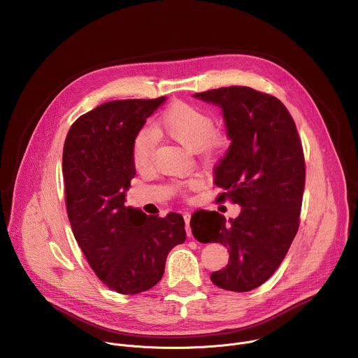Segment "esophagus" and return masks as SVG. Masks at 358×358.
<instances>
[{"label": "esophagus", "instance_id": "34e87169", "mask_svg": "<svg viewBox=\"0 0 358 358\" xmlns=\"http://www.w3.org/2000/svg\"><path fill=\"white\" fill-rule=\"evenodd\" d=\"M182 218H184V222H185V229H187V234L188 236H191V228H189V220H191V214L189 213H184L182 214Z\"/></svg>", "mask_w": 358, "mask_h": 358}]
</instances>
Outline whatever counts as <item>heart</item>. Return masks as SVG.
Wrapping results in <instances>:
<instances>
[{
    "instance_id": "heart-1",
    "label": "heart",
    "mask_w": 358,
    "mask_h": 358,
    "mask_svg": "<svg viewBox=\"0 0 358 358\" xmlns=\"http://www.w3.org/2000/svg\"><path fill=\"white\" fill-rule=\"evenodd\" d=\"M156 137H167L189 151H202L210 160L217 159L228 145V137L214 130L213 117L195 106L176 103L166 110L151 129ZM152 143L147 133H140L133 144V160L137 169L150 164Z\"/></svg>"
}]
</instances>
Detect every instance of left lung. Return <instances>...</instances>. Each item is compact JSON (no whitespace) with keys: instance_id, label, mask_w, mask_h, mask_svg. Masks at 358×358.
<instances>
[{"instance_id":"obj_1","label":"left lung","mask_w":358,"mask_h":358,"mask_svg":"<svg viewBox=\"0 0 358 358\" xmlns=\"http://www.w3.org/2000/svg\"><path fill=\"white\" fill-rule=\"evenodd\" d=\"M192 96L222 109L231 144L214 182L227 191L220 198L242 207L235 220L217 211L194 213L192 235L228 248V265L211 273L213 283L249 292L276 272L299 229L306 170L297 129L279 99L248 86Z\"/></svg>"}]
</instances>
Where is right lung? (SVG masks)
Segmentation results:
<instances>
[{
	"label": "right lung",
	"instance_id": "obj_1",
	"mask_svg": "<svg viewBox=\"0 0 358 358\" xmlns=\"http://www.w3.org/2000/svg\"><path fill=\"white\" fill-rule=\"evenodd\" d=\"M166 101L127 99L108 101L71 127L62 157L69 222L96 276L112 290L137 294L160 282L169 252L185 241L184 220L126 207L136 176L133 144Z\"/></svg>",
	"mask_w": 358,
	"mask_h": 358
}]
</instances>
